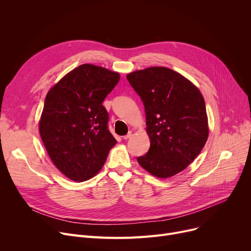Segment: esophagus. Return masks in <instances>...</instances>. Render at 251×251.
Instances as JSON below:
<instances>
[{
  "instance_id": "esophagus-1",
  "label": "esophagus",
  "mask_w": 251,
  "mask_h": 251,
  "mask_svg": "<svg viewBox=\"0 0 251 251\" xmlns=\"http://www.w3.org/2000/svg\"><path fill=\"white\" fill-rule=\"evenodd\" d=\"M131 135H132V132H129L128 134H126V135H124V136H123V139H125V140H126V139L130 138V137H131Z\"/></svg>"
}]
</instances>
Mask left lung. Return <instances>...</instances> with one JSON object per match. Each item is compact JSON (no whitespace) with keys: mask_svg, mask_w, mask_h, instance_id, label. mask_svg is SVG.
Here are the masks:
<instances>
[{"mask_svg":"<svg viewBox=\"0 0 251 251\" xmlns=\"http://www.w3.org/2000/svg\"><path fill=\"white\" fill-rule=\"evenodd\" d=\"M127 80L143 102L151 140L138 164L157 178L178 174L200 154L208 137L202 95L188 79L166 67L134 71Z\"/></svg>","mask_w":251,"mask_h":251,"instance_id":"1","label":"left lung"}]
</instances>
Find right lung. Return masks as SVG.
I'll return each instance as SVG.
<instances>
[{"instance_id":"1","label":"right lung","mask_w":251,"mask_h":251,"mask_svg":"<svg viewBox=\"0 0 251 251\" xmlns=\"http://www.w3.org/2000/svg\"><path fill=\"white\" fill-rule=\"evenodd\" d=\"M119 80L117 72L83 64L48 92L39 133L52 163L73 181L94 177L117 143L102 101Z\"/></svg>"}]
</instances>
